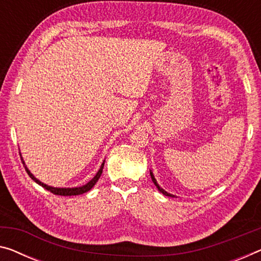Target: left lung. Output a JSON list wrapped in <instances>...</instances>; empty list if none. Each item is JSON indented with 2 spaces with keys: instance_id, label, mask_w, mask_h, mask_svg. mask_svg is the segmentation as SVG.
Returning a JSON list of instances; mask_svg holds the SVG:
<instances>
[{
  "instance_id": "1",
  "label": "left lung",
  "mask_w": 261,
  "mask_h": 261,
  "mask_svg": "<svg viewBox=\"0 0 261 261\" xmlns=\"http://www.w3.org/2000/svg\"><path fill=\"white\" fill-rule=\"evenodd\" d=\"M150 176H151V181H153V182H154V184H155V186H156V188H158V189H159V191H160V192H162V194H163V195H166V196H169V197H175V196H174V195H171V194H168V192H167L166 190H163V189H162V188L159 186V184H158V182H156V179H155V177H154L153 172H151V171H150Z\"/></svg>"
}]
</instances>
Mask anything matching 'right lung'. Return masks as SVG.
Segmentation results:
<instances>
[{"mask_svg": "<svg viewBox=\"0 0 261 261\" xmlns=\"http://www.w3.org/2000/svg\"><path fill=\"white\" fill-rule=\"evenodd\" d=\"M22 162H23V164H24V168H25V170H27V172H28V175H29L30 177L33 178L36 183L39 184V186H42V187L44 188V189L49 190L50 192H52V194H55V195H59V196H75V195H82V194H84V192H87L89 190H91L92 188L94 187V184L98 182V179L100 178V176H101V174H102V169H103V164H105V161H103V162H102V164H101V167H100V169L98 170L97 174H95L94 177L92 178L89 183H86L85 186H83V187H77V188H54V187L46 186L45 183H43V182L39 181V179L36 178L35 176H34L33 174H31L30 170L28 169V168H27L25 163H24V161H23V159H22Z\"/></svg>", "mask_w": 261, "mask_h": 261, "instance_id": "obj_1", "label": "right lung"}]
</instances>
